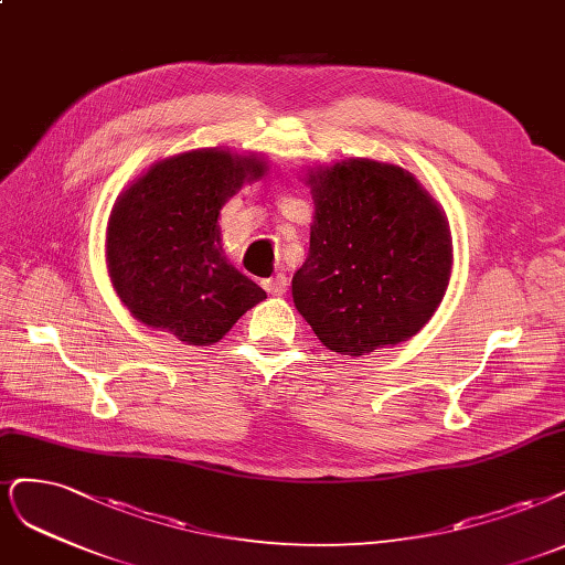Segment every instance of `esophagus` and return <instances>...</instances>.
<instances>
[{"instance_id":"1","label":"esophagus","mask_w":565,"mask_h":565,"mask_svg":"<svg viewBox=\"0 0 565 565\" xmlns=\"http://www.w3.org/2000/svg\"><path fill=\"white\" fill-rule=\"evenodd\" d=\"M262 285H264V289L268 291V295L280 297V295H285V289H287V278H285L282 274H278V276H274V278L262 280Z\"/></svg>"}]
</instances>
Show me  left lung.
Returning <instances> with one entry per match:
<instances>
[{
	"label": "left lung",
	"instance_id": "8db88e82",
	"mask_svg": "<svg viewBox=\"0 0 565 565\" xmlns=\"http://www.w3.org/2000/svg\"><path fill=\"white\" fill-rule=\"evenodd\" d=\"M316 199L308 259L291 297L334 353L364 355L414 337L451 276L444 212L408 172L350 159L308 178Z\"/></svg>",
	"mask_w": 565,
	"mask_h": 565
}]
</instances>
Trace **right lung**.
Wrapping results in <instances>:
<instances>
[{
    "label": "right lung",
    "instance_id": "add662e5",
    "mask_svg": "<svg viewBox=\"0 0 565 565\" xmlns=\"http://www.w3.org/2000/svg\"><path fill=\"white\" fill-rule=\"evenodd\" d=\"M264 174L257 157L203 149L161 161L116 201L107 264L116 295L189 345L220 341L266 291L222 249L220 212Z\"/></svg>",
    "mask_w": 565,
    "mask_h": 565
}]
</instances>
